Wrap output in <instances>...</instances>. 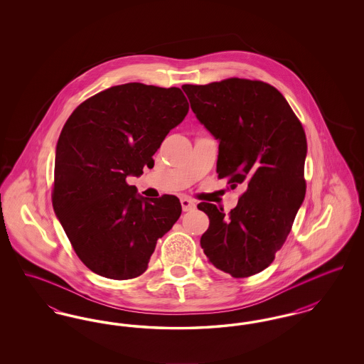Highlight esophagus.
Listing matches in <instances>:
<instances>
[{"label":"esophagus","mask_w":364,"mask_h":364,"mask_svg":"<svg viewBox=\"0 0 364 364\" xmlns=\"http://www.w3.org/2000/svg\"><path fill=\"white\" fill-rule=\"evenodd\" d=\"M180 202H181V208H183L184 211H191V210H193V208H196L195 202L191 200L190 198H181Z\"/></svg>","instance_id":"obj_1"}]
</instances>
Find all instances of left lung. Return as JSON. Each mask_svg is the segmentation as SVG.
<instances>
[{
    "mask_svg": "<svg viewBox=\"0 0 364 364\" xmlns=\"http://www.w3.org/2000/svg\"><path fill=\"white\" fill-rule=\"evenodd\" d=\"M196 119L220 141L217 173L247 186L237 206L202 202L200 237L208 262L232 277L264 270L287 240L306 195L304 129L284 95L267 83L232 77L181 87Z\"/></svg>",
    "mask_w": 364,
    "mask_h": 364,
    "instance_id": "obj_1",
    "label": "left lung"
}]
</instances>
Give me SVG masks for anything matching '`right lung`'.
<instances>
[{"mask_svg":"<svg viewBox=\"0 0 364 364\" xmlns=\"http://www.w3.org/2000/svg\"><path fill=\"white\" fill-rule=\"evenodd\" d=\"M188 109L177 87L127 83L88 98L65 122L55 147L53 208L95 274H143L156 240L178 220L177 196L149 199L125 180L154 166L162 140Z\"/></svg>","mask_w":364,"mask_h":364,"instance_id":"1","label":"right lung"}]
</instances>
